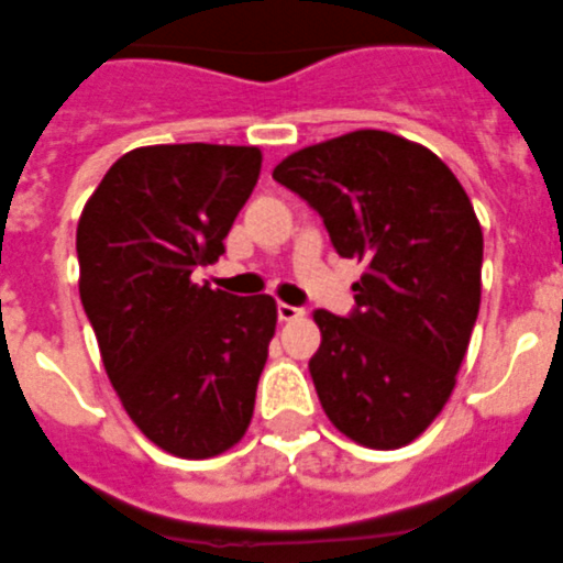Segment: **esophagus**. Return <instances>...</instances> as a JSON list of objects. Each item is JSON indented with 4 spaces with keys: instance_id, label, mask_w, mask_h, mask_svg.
Masks as SVG:
<instances>
[{
    "instance_id": "34e87169",
    "label": "esophagus",
    "mask_w": 563,
    "mask_h": 563,
    "mask_svg": "<svg viewBox=\"0 0 563 563\" xmlns=\"http://www.w3.org/2000/svg\"><path fill=\"white\" fill-rule=\"evenodd\" d=\"M300 316H303V310H300V307H291V303H277V319L280 321H295V319H300Z\"/></svg>"
}]
</instances>
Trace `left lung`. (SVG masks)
Masks as SVG:
<instances>
[{
    "label": "left lung",
    "instance_id": "left-lung-1",
    "mask_svg": "<svg viewBox=\"0 0 563 563\" xmlns=\"http://www.w3.org/2000/svg\"><path fill=\"white\" fill-rule=\"evenodd\" d=\"M366 263L349 316L316 310L310 375L324 413L368 449H398L454 389L482 303L484 235L452 170L380 129L303 147L272 174Z\"/></svg>",
    "mask_w": 563,
    "mask_h": 563
}]
</instances>
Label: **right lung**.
I'll list each match as a JSON object with an SVG mask.
<instances>
[{"instance_id": "add662e5", "label": "right lung", "mask_w": 563, "mask_h": 563, "mask_svg": "<svg viewBox=\"0 0 563 563\" xmlns=\"http://www.w3.org/2000/svg\"><path fill=\"white\" fill-rule=\"evenodd\" d=\"M260 167L256 147H139L79 218V295L102 366L129 419L177 457H214L251 424L274 298H235L191 274L224 253Z\"/></svg>"}]
</instances>
